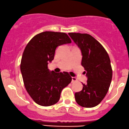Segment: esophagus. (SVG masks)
<instances>
[{"instance_id": "obj_1", "label": "esophagus", "mask_w": 129, "mask_h": 129, "mask_svg": "<svg viewBox=\"0 0 129 129\" xmlns=\"http://www.w3.org/2000/svg\"><path fill=\"white\" fill-rule=\"evenodd\" d=\"M77 81V78H75V77H72V83L75 82V81Z\"/></svg>"}]
</instances>
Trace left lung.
Listing matches in <instances>:
<instances>
[{
	"label": "left lung",
	"instance_id": "1",
	"mask_svg": "<svg viewBox=\"0 0 129 129\" xmlns=\"http://www.w3.org/2000/svg\"><path fill=\"white\" fill-rule=\"evenodd\" d=\"M68 34L81 49V65L87 77L82 90L75 93V100L83 107H93L100 103L109 89L112 78L109 56L102 45L90 35Z\"/></svg>",
	"mask_w": 129,
	"mask_h": 129
}]
</instances>
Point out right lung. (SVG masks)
Segmentation results:
<instances>
[{
	"label": "right lung",
	"mask_w": 129,
	"mask_h": 129,
	"mask_svg": "<svg viewBox=\"0 0 129 129\" xmlns=\"http://www.w3.org/2000/svg\"><path fill=\"white\" fill-rule=\"evenodd\" d=\"M71 42L66 33L45 31L36 35L25 47L20 63L23 80L28 94L39 105L57 103L61 90L71 82L68 72L55 73L48 68L56 48Z\"/></svg>",
	"instance_id": "right-lung-1"
}]
</instances>
